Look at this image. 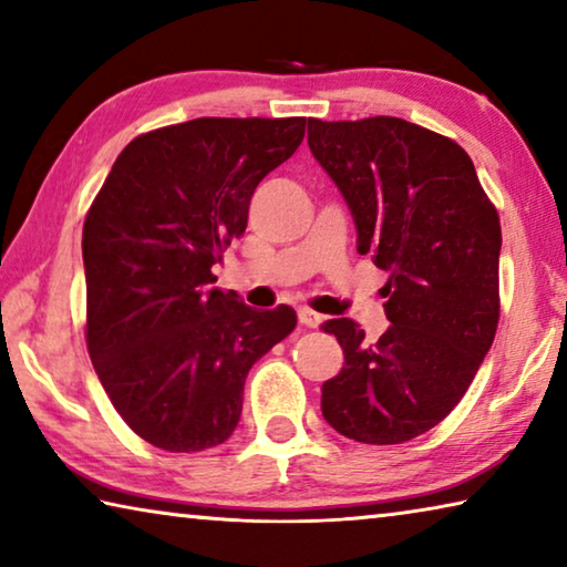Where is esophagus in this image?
<instances>
[{
    "label": "esophagus",
    "instance_id": "esophagus-1",
    "mask_svg": "<svg viewBox=\"0 0 567 567\" xmlns=\"http://www.w3.org/2000/svg\"><path fill=\"white\" fill-rule=\"evenodd\" d=\"M297 320H300V324H305V328H320L322 315L307 310V307H300V310H297Z\"/></svg>",
    "mask_w": 567,
    "mask_h": 567
}]
</instances>
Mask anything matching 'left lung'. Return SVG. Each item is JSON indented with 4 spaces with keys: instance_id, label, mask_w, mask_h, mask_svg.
<instances>
[{
    "instance_id": "1",
    "label": "left lung",
    "mask_w": 567,
    "mask_h": 567,
    "mask_svg": "<svg viewBox=\"0 0 567 567\" xmlns=\"http://www.w3.org/2000/svg\"><path fill=\"white\" fill-rule=\"evenodd\" d=\"M307 145L350 207L358 252L388 272L392 322L378 342L350 318L322 324L344 352L322 415L358 443H405L450 415L491 350L501 217L467 152L420 124L307 120Z\"/></svg>"
}]
</instances>
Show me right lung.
I'll list each match as a JSON object with an SVG mask.
<instances>
[{"instance_id":"add662e5","label":"right lung","mask_w":567,"mask_h":567,"mask_svg":"<svg viewBox=\"0 0 567 567\" xmlns=\"http://www.w3.org/2000/svg\"><path fill=\"white\" fill-rule=\"evenodd\" d=\"M305 117H199L140 134L84 219L87 350L122 420L155 447L199 453L235 433L252 364L295 330L213 267L245 233L260 182L295 155Z\"/></svg>"}]
</instances>
